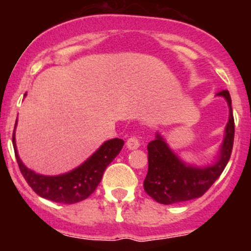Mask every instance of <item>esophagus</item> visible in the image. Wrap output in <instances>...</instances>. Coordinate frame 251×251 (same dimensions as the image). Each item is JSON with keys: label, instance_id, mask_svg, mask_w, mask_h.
Returning <instances> with one entry per match:
<instances>
[{"label": "esophagus", "instance_id": "34e87169", "mask_svg": "<svg viewBox=\"0 0 251 251\" xmlns=\"http://www.w3.org/2000/svg\"><path fill=\"white\" fill-rule=\"evenodd\" d=\"M139 146H140V141H139V139L136 138V136H130V138H128V140H126V148H128L129 150H135Z\"/></svg>", "mask_w": 251, "mask_h": 251}]
</instances>
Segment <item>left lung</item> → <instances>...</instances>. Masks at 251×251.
<instances>
[{
    "label": "left lung",
    "instance_id": "1",
    "mask_svg": "<svg viewBox=\"0 0 251 251\" xmlns=\"http://www.w3.org/2000/svg\"><path fill=\"white\" fill-rule=\"evenodd\" d=\"M217 95L227 100L229 121L226 126L220 157L215 165L205 168L187 166L171 151L158 134L155 140L148 144L149 170L144 180V190L160 204H176L202 197L227 166L234 140V117L228 90L220 91Z\"/></svg>",
    "mask_w": 251,
    "mask_h": 251
}]
</instances>
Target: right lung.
<instances>
[{"instance_id": "right-lung-1", "label": "right lung", "mask_w": 251, "mask_h": 251, "mask_svg": "<svg viewBox=\"0 0 251 251\" xmlns=\"http://www.w3.org/2000/svg\"><path fill=\"white\" fill-rule=\"evenodd\" d=\"M12 140L19 170L29 187L41 198L61 204H75L90 197L101 182L106 167L115 160L125 145L122 139H111L78 168L64 175L49 177L26 168L17 153L14 133Z\"/></svg>"}]
</instances>
